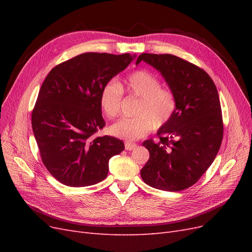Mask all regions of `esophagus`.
Here are the masks:
<instances>
[{
  "label": "esophagus",
  "mask_w": 252,
  "mask_h": 252,
  "mask_svg": "<svg viewBox=\"0 0 252 252\" xmlns=\"http://www.w3.org/2000/svg\"><path fill=\"white\" fill-rule=\"evenodd\" d=\"M136 147V145L134 143H130V142H125V149L126 150H132Z\"/></svg>",
  "instance_id": "obj_1"
}]
</instances>
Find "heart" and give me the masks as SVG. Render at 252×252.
Wrapping results in <instances>:
<instances>
[{"mask_svg":"<svg viewBox=\"0 0 252 252\" xmlns=\"http://www.w3.org/2000/svg\"><path fill=\"white\" fill-rule=\"evenodd\" d=\"M127 94L139 98L134 110V118L122 119L110 127L114 136L127 141H134L148 134L151 129H159L173 118L178 101L171 90L162 87L156 74L140 69L133 71L126 79ZM123 88L116 80L105 84L100 93V105L109 119L120 116Z\"/></svg>","mask_w":252,"mask_h":252,"instance_id":"obj_1","label":"heart"}]
</instances>
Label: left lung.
I'll return each instance as SVG.
<instances>
[{
    "instance_id": "left-lung-1",
    "label": "left lung",
    "mask_w": 252,
    "mask_h": 252,
    "mask_svg": "<svg viewBox=\"0 0 252 252\" xmlns=\"http://www.w3.org/2000/svg\"><path fill=\"white\" fill-rule=\"evenodd\" d=\"M142 61L162 73L178 107L169 123L158 129L159 141L143 143L149 159L141 177L154 188L181 191L200 180L222 144L224 126L218 90L207 72L179 57L142 53L136 64Z\"/></svg>"
}]
</instances>
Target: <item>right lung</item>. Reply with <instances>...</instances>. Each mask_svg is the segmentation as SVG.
Wrapping results in <instances>:
<instances>
[{
    "mask_svg": "<svg viewBox=\"0 0 252 252\" xmlns=\"http://www.w3.org/2000/svg\"><path fill=\"white\" fill-rule=\"evenodd\" d=\"M134 56L86 52L53 67L44 80L32 114L34 138L49 173L70 187L106 179L111 157L124 143L103 129L100 93Z\"/></svg>",
    "mask_w": 252,
    "mask_h": 252,
    "instance_id": "add662e5",
    "label": "right lung"
}]
</instances>
